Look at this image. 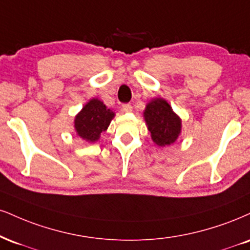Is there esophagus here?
<instances>
[{"instance_id": "obj_1", "label": "esophagus", "mask_w": 250, "mask_h": 250, "mask_svg": "<svg viewBox=\"0 0 250 250\" xmlns=\"http://www.w3.org/2000/svg\"><path fill=\"white\" fill-rule=\"evenodd\" d=\"M122 109H123V112H125V113H130L131 110H133V107H131V104H125L122 106Z\"/></svg>"}]
</instances>
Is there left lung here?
I'll list each match as a JSON object with an SVG mask.
<instances>
[{
  "mask_svg": "<svg viewBox=\"0 0 250 250\" xmlns=\"http://www.w3.org/2000/svg\"><path fill=\"white\" fill-rule=\"evenodd\" d=\"M150 136L158 146H171L182 133V119L163 98H155L146 104L143 112Z\"/></svg>",
  "mask_w": 250,
  "mask_h": 250,
  "instance_id": "obj_1",
  "label": "left lung"
}]
</instances>
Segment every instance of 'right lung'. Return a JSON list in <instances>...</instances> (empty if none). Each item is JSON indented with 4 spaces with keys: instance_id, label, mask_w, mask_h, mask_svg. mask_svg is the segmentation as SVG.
<instances>
[{
    "instance_id": "obj_1",
    "label": "right lung",
    "mask_w": 250,
    "mask_h": 250,
    "mask_svg": "<svg viewBox=\"0 0 250 250\" xmlns=\"http://www.w3.org/2000/svg\"><path fill=\"white\" fill-rule=\"evenodd\" d=\"M115 113L99 99L93 98L74 117V130L88 143H94L106 131Z\"/></svg>"
}]
</instances>
